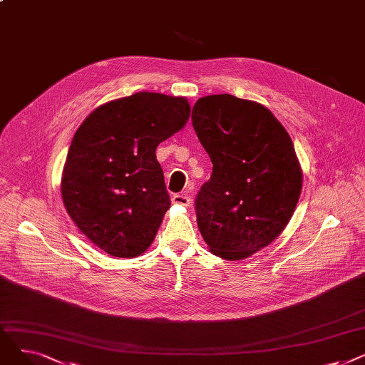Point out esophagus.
Instances as JSON below:
<instances>
[{"label": "esophagus", "mask_w": 365, "mask_h": 365, "mask_svg": "<svg viewBox=\"0 0 365 365\" xmlns=\"http://www.w3.org/2000/svg\"><path fill=\"white\" fill-rule=\"evenodd\" d=\"M171 201H173V204L183 205V207H187L190 204V198H189L187 194H176V195H173Z\"/></svg>", "instance_id": "esophagus-1"}]
</instances>
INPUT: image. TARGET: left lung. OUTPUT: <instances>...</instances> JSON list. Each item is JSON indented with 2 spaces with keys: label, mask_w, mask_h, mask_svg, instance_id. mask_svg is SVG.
Wrapping results in <instances>:
<instances>
[{
  "label": "left lung",
  "mask_w": 365,
  "mask_h": 365,
  "mask_svg": "<svg viewBox=\"0 0 365 365\" xmlns=\"http://www.w3.org/2000/svg\"><path fill=\"white\" fill-rule=\"evenodd\" d=\"M190 118L213 164L195 198L200 232L213 255L245 259L294 213L302 170L293 142L269 109L232 94L198 99Z\"/></svg>",
  "instance_id": "8db88e82"
}]
</instances>
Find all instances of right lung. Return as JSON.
I'll use <instances>...</instances> for the list:
<instances>
[{
	"mask_svg": "<svg viewBox=\"0 0 365 365\" xmlns=\"http://www.w3.org/2000/svg\"><path fill=\"white\" fill-rule=\"evenodd\" d=\"M185 98L140 91L94 109L76 130L62 176L66 212L113 257L148 250L170 195L157 146L189 118Z\"/></svg>",
	"mask_w": 365,
	"mask_h": 365,
	"instance_id": "obj_1",
	"label": "right lung"
}]
</instances>
